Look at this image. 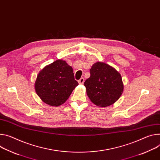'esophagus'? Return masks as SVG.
Returning a JSON list of instances; mask_svg holds the SVG:
<instances>
[{"mask_svg": "<svg viewBox=\"0 0 160 160\" xmlns=\"http://www.w3.org/2000/svg\"><path fill=\"white\" fill-rule=\"evenodd\" d=\"M84 81H85V79H84L83 78H81L78 80V83H79L80 84H83V82H84Z\"/></svg>", "mask_w": 160, "mask_h": 160, "instance_id": "obj_1", "label": "esophagus"}]
</instances>
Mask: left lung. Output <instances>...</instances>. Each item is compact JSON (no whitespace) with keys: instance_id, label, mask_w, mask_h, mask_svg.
Wrapping results in <instances>:
<instances>
[{"instance_id":"obj_1","label":"left lung","mask_w":160,"mask_h":160,"mask_svg":"<svg viewBox=\"0 0 160 160\" xmlns=\"http://www.w3.org/2000/svg\"><path fill=\"white\" fill-rule=\"evenodd\" d=\"M90 73L84 85L92 102L100 107H108L115 103L124 90L119 72L108 64L97 62L92 66Z\"/></svg>"}]
</instances>
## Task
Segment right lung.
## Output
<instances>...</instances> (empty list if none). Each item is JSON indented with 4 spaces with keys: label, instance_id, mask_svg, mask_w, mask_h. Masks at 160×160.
Segmentation results:
<instances>
[{
    "label": "right lung",
    "instance_id": "right-lung-1",
    "mask_svg": "<svg viewBox=\"0 0 160 160\" xmlns=\"http://www.w3.org/2000/svg\"><path fill=\"white\" fill-rule=\"evenodd\" d=\"M78 85L72 67L65 61L59 59L39 71L34 88L43 102L57 107L66 102Z\"/></svg>",
    "mask_w": 160,
    "mask_h": 160
}]
</instances>
